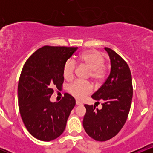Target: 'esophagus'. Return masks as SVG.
Returning a JSON list of instances; mask_svg holds the SVG:
<instances>
[{
  "label": "esophagus",
  "instance_id": "34e87169",
  "mask_svg": "<svg viewBox=\"0 0 153 153\" xmlns=\"http://www.w3.org/2000/svg\"><path fill=\"white\" fill-rule=\"evenodd\" d=\"M82 103L81 102H80L79 101H76V105H78V106H80V105H82Z\"/></svg>",
  "mask_w": 153,
  "mask_h": 153
}]
</instances>
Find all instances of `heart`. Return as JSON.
Listing matches in <instances>:
<instances>
[{
    "instance_id": "heart-1",
    "label": "heart",
    "mask_w": 153,
    "mask_h": 153,
    "mask_svg": "<svg viewBox=\"0 0 153 153\" xmlns=\"http://www.w3.org/2000/svg\"><path fill=\"white\" fill-rule=\"evenodd\" d=\"M80 63L90 70L91 78L94 80H101L106 73V67L103 65L104 58L101 54L96 51H88L79 57ZM75 70V62L68 59L63 67V76L67 80H71L74 76ZM70 93L78 99H83L91 92V85L76 81L69 87Z\"/></svg>"
}]
</instances>
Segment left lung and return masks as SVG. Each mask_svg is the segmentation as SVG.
Instances as JSON below:
<instances>
[{
  "mask_svg": "<svg viewBox=\"0 0 153 153\" xmlns=\"http://www.w3.org/2000/svg\"><path fill=\"white\" fill-rule=\"evenodd\" d=\"M110 58L111 71L102 86L91 96L102 108L85 105L86 113L82 125L86 133L96 141H106L122 129L127 121L133 95L130 69L127 62L111 49L105 47Z\"/></svg>",
  "mask_w": 153,
  "mask_h": 153,
  "instance_id": "8db88e82",
  "label": "left lung"
}]
</instances>
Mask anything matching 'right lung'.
<instances>
[{"label": "right lung", "instance_id": "obj_1", "mask_svg": "<svg viewBox=\"0 0 153 153\" xmlns=\"http://www.w3.org/2000/svg\"><path fill=\"white\" fill-rule=\"evenodd\" d=\"M78 47L44 46L26 60L19 78V107L29 132L42 141L60 136L75 105L71 95L65 94L59 102H52L53 88L61 89L63 67Z\"/></svg>", "mask_w": 153, "mask_h": 153}]
</instances>
